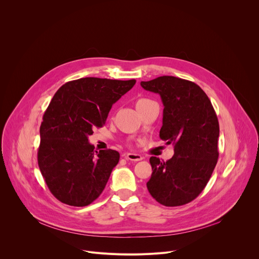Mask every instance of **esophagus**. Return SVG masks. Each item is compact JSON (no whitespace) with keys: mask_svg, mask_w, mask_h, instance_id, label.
<instances>
[{"mask_svg":"<svg viewBox=\"0 0 259 259\" xmlns=\"http://www.w3.org/2000/svg\"><path fill=\"white\" fill-rule=\"evenodd\" d=\"M124 157L126 160H130V161H134V162L141 161L143 159L139 154H133V153H127L124 155Z\"/></svg>","mask_w":259,"mask_h":259,"instance_id":"esophagus-1","label":"esophagus"}]
</instances>
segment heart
<instances>
[{
	"label": "heart",
	"mask_w": 259,
	"mask_h": 259,
	"mask_svg": "<svg viewBox=\"0 0 259 259\" xmlns=\"http://www.w3.org/2000/svg\"><path fill=\"white\" fill-rule=\"evenodd\" d=\"M149 101H151V100H149V99H145V98H141V99L137 100V102H136V106H139V105H141V104H144V103L149 102Z\"/></svg>",
	"instance_id": "b5f03b06"
}]
</instances>
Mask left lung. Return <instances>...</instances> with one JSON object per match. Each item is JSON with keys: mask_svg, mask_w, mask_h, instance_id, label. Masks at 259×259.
<instances>
[{"mask_svg": "<svg viewBox=\"0 0 259 259\" xmlns=\"http://www.w3.org/2000/svg\"><path fill=\"white\" fill-rule=\"evenodd\" d=\"M140 85L161 96L164 110L160 137L174 146V156L167 162L150 159L153 173L147 190L164 206L188 204L205 189L217 163L219 124L215 110L194 82L163 76Z\"/></svg>", "mask_w": 259, "mask_h": 259, "instance_id": "obj_1", "label": "left lung"}]
</instances>
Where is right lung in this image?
I'll use <instances>...</instances> for the list:
<instances>
[{"label":"right lung","instance_id":"1","mask_svg":"<svg viewBox=\"0 0 259 259\" xmlns=\"http://www.w3.org/2000/svg\"><path fill=\"white\" fill-rule=\"evenodd\" d=\"M135 80L82 78L61 86L40 127L38 164L52 195L69 206L84 207L104 190L120 154L94 151L88 136L102 127L113 104Z\"/></svg>","mask_w":259,"mask_h":259}]
</instances>
